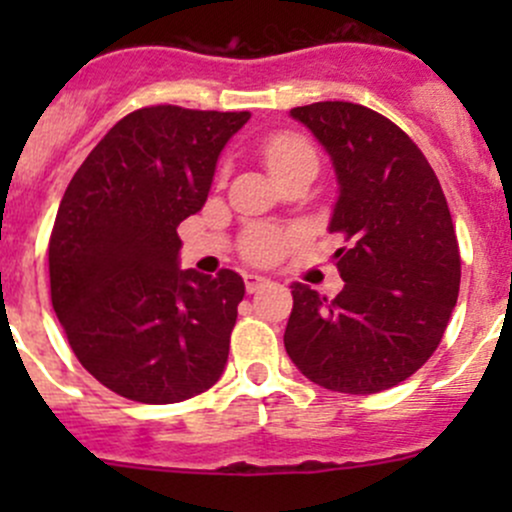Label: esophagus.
Here are the masks:
<instances>
[{"label":"esophagus","mask_w":512,"mask_h":512,"mask_svg":"<svg viewBox=\"0 0 512 512\" xmlns=\"http://www.w3.org/2000/svg\"><path fill=\"white\" fill-rule=\"evenodd\" d=\"M267 282H270V280H267V277H262V275H257V272H245L247 292H257V289L265 287Z\"/></svg>","instance_id":"esophagus-1"}]
</instances>
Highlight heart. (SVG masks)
Segmentation results:
<instances>
[{"instance_id":"b5f03b06","label":"heart","mask_w":512,"mask_h":512,"mask_svg":"<svg viewBox=\"0 0 512 512\" xmlns=\"http://www.w3.org/2000/svg\"><path fill=\"white\" fill-rule=\"evenodd\" d=\"M265 160L272 175H280L292 168V165L302 163V160H314L317 163V156H314L312 146L304 138L292 136V133H280V136H272L265 143ZM282 247H285V237L282 235H275V232H252L245 242V255L250 260L267 262L275 260L282 252Z\"/></svg>"}]
</instances>
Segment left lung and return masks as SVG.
<instances>
[{"mask_svg": "<svg viewBox=\"0 0 512 512\" xmlns=\"http://www.w3.org/2000/svg\"><path fill=\"white\" fill-rule=\"evenodd\" d=\"M329 153L339 198L329 232L344 287L334 299L292 285L289 359L339 394H379L436 352L461 287L451 210L426 156L396 123L349 101L289 111Z\"/></svg>", "mask_w": 512, "mask_h": 512, "instance_id": "8db88e82", "label": "left lung"}]
</instances>
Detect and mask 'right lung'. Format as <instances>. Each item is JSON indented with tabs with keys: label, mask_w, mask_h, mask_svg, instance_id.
Masks as SVG:
<instances>
[{
	"label": "right lung",
	"mask_w": 512,
	"mask_h": 512,
	"mask_svg": "<svg viewBox=\"0 0 512 512\" xmlns=\"http://www.w3.org/2000/svg\"><path fill=\"white\" fill-rule=\"evenodd\" d=\"M250 111L138 108L71 178L49 240L51 304L106 389L178 404L223 376L245 282L180 270L178 225L205 205Z\"/></svg>",
	"instance_id": "1"
}]
</instances>
